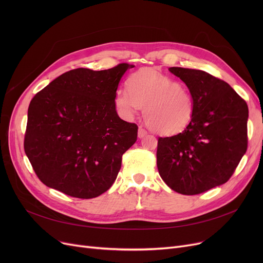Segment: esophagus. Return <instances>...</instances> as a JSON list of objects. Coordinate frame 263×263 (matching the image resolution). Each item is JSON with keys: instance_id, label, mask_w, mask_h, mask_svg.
I'll return each mask as SVG.
<instances>
[{"instance_id": "obj_1", "label": "esophagus", "mask_w": 263, "mask_h": 263, "mask_svg": "<svg viewBox=\"0 0 263 263\" xmlns=\"http://www.w3.org/2000/svg\"><path fill=\"white\" fill-rule=\"evenodd\" d=\"M137 134H139L140 139H142V137H144V136L147 135V131H146L145 129H143V128H140V129H139V133H137Z\"/></svg>"}]
</instances>
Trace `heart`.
I'll return each mask as SVG.
<instances>
[{
	"instance_id": "b5f03b06",
	"label": "heart",
	"mask_w": 263,
	"mask_h": 263,
	"mask_svg": "<svg viewBox=\"0 0 263 263\" xmlns=\"http://www.w3.org/2000/svg\"><path fill=\"white\" fill-rule=\"evenodd\" d=\"M128 90L119 88L115 105L121 116L133 118L142 108L151 131L160 135L183 132L194 117L192 93L180 82L161 74L154 69H142L128 80Z\"/></svg>"
}]
</instances>
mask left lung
<instances>
[{
	"label": "left lung",
	"instance_id": "obj_1",
	"mask_svg": "<svg viewBox=\"0 0 263 263\" xmlns=\"http://www.w3.org/2000/svg\"><path fill=\"white\" fill-rule=\"evenodd\" d=\"M168 70L185 83L195 110L183 132L159 137V174L180 194H200L227 182L245 155L248 107L228 83L209 73L181 67Z\"/></svg>",
	"mask_w": 263,
	"mask_h": 263
}]
</instances>
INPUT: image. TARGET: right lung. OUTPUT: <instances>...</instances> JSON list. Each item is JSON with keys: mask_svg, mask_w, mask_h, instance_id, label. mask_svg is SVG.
Returning <instances> with one entry per match:
<instances>
[{"mask_svg": "<svg viewBox=\"0 0 263 263\" xmlns=\"http://www.w3.org/2000/svg\"><path fill=\"white\" fill-rule=\"evenodd\" d=\"M132 67L74 69L35 95L24 150L44 184L83 199L112 186L122 155L137 139L139 128L118 116L114 101L121 78Z\"/></svg>", "mask_w": 263, "mask_h": 263, "instance_id": "obj_1", "label": "right lung"}]
</instances>
